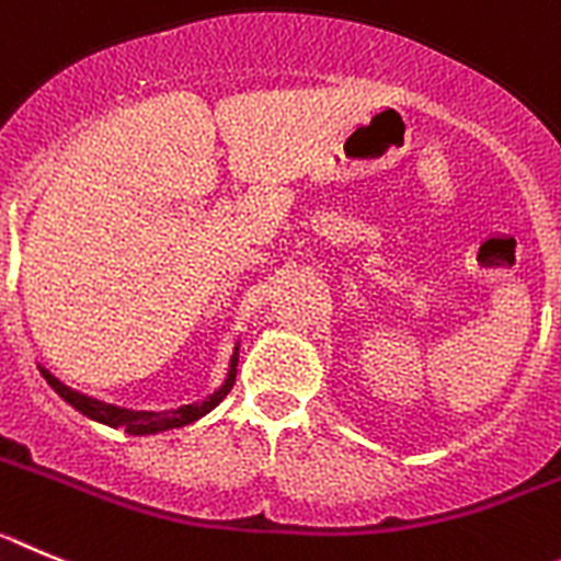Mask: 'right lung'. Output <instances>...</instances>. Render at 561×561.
I'll return each mask as SVG.
<instances>
[{
  "label": "right lung",
  "instance_id": "obj_1",
  "mask_svg": "<svg viewBox=\"0 0 561 561\" xmlns=\"http://www.w3.org/2000/svg\"><path fill=\"white\" fill-rule=\"evenodd\" d=\"M237 350H240V346H234V352H231L229 375H226L224 386H220L218 391H211L209 397H204V400H198V402H190V405L170 408V411H130V408L111 405V402L94 400V397H85V393L75 391V388H69V386H64V382H60L55 375H49V371L44 366H38V368H42L44 380H47L49 386L55 388V393H58L60 400H67L69 405H72L75 411L83 413V416L94 419V422H100V425L123 427V431L130 433V436H150V433L173 431V427L190 425V422H195V419L206 416V413H209L211 408L218 405V402L224 400L226 393L231 391V386H234V377H237Z\"/></svg>",
  "mask_w": 561,
  "mask_h": 561
}]
</instances>
